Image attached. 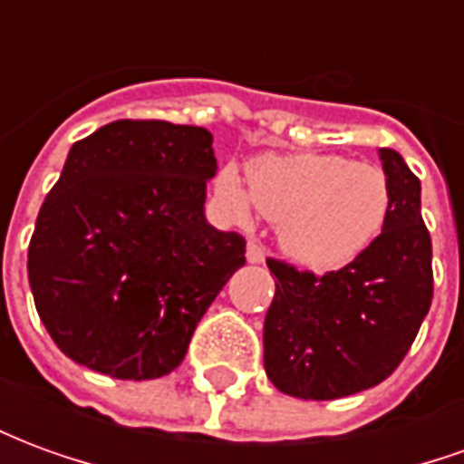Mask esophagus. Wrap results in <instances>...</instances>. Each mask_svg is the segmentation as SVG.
<instances>
[{
	"mask_svg": "<svg viewBox=\"0 0 464 464\" xmlns=\"http://www.w3.org/2000/svg\"><path fill=\"white\" fill-rule=\"evenodd\" d=\"M246 258L251 263H263L266 261V248L258 241H248V246H246Z\"/></svg>",
	"mask_w": 464,
	"mask_h": 464,
	"instance_id": "obj_1",
	"label": "esophagus"
}]
</instances>
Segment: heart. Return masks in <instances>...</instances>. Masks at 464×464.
<instances>
[{"mask_svg": "<svg viewBox=\"0 0 464 464\" xmlns=\"http://www.w3.org/2000/svg\"><path fill=\"white\" fill-rule=\"evenodd\" d=\"M243 186L236 166L216 173V193L246 221L253 206L276 221L283 253L313 271H335L378 238L392 191L382 169L338 153H266L251 161Z\"/></svg>", "mask_w": 464, "mask_h": 464, "instance_id": "obj_1", "label": "heart"}]
</instances>
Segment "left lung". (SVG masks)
Instances as JSON below:
<instances>
[{
    "label": "left lung",
    "mask_w": 464,
    "mask_h": 464,
    "mask_svg": "<svg viewBox=\"0 0 464 464\" xmlns=\"http://www.w3.org/2000/svg\"><path fill=\"white\" fill-rule=\"evenodd\" d=\"M392 203L385 228L341 271L315 276L268 258L278 278L263 325V365L276 388L335 400L388 378L408 355L432 303V241L420 179L380 149Z\"/></svg>",
    "instance_id": "obj_1"
}]
</instances>
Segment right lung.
Returning <instances> with one entry per match:
<instances>
[{
    "mask_svg": "<svg viewBox=\"0 0 464 464\" xmlns=\"http://www.w3.org/2000/svg\"><path fill=\"white\" fill-rule=\"evenodd\" d=\"M211 143L201 126L121 119L72 146L26 261L36 313L66 358L119 380L181 365L246 263V238L203 216Z\"/></svg>",
    "mask_w": 464,
    "mask_h": 464,
    "instance_id": "obj_1",
    "label": "right lung"
}]
</instances>
